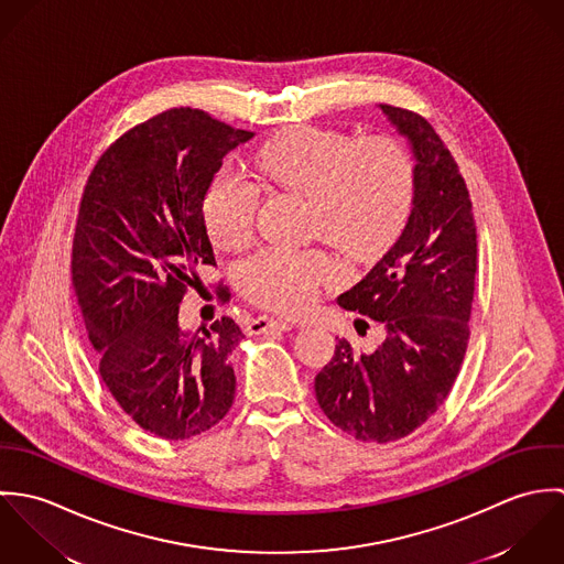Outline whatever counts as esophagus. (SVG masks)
I'll return each instance as SVG.
<instances>
[{
	"instance_id": "esophagus-1",
	"label": "esophagus",
	"mask_w": 564,
	"mask_h": 564,
	"mask_svg": "<svg viewBox=\"0 0 564 564\" xmlns=\"http://www.w3.org/2000/svg\"><path fill=\"white\" fill-rule=\"evenodd\" d=\"M295 323L286 322V319H278V317H256L253 322L249 323V334H267L271 329H291Z\"/></svg>"
}]
</instances>
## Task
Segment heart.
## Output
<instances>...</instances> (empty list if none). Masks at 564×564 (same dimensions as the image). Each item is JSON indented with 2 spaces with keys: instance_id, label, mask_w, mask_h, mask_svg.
Masks as SVG:
<instances>
[{
  "instance_id": "b5f03b06",
  "label": "heart",
  "mask_w": 564,
  "mask_h": 564,
  "mask_svg": "<svg viewBox=\"0 0 564 564\" xmlns=\"http://www.w3.org/2000/svg\"><path fill=\"white\" fill-rule=\"evenodd\" d=\"M251 173L260 186L306 195L313 235L354 260L376 258L393 245L414 199V164L391 137L356 141L322 128H295L258 152ZM258 206V186L221 166L202 204L213 242L237 249L249 241ZM338 273V262L325 251L273 245L239 262L237 282L258 306L300 313Z\"/></svg>"
}]
</instances>
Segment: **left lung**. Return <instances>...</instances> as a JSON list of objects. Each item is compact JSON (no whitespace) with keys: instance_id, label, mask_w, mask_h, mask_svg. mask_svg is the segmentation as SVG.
Returning a JSON list of instances; mask_svg holds the SVG:
<instances>
[{"instance_id":"obj_1","label":"left lung","mask_w":564,"mask_h":564,"mask_svg":"<svg viewBox=\"0 0 564 564\" xmlns=\"http://www.w3.org/2000/svg\"><path fill=\"white\" fill-rule=\"evenodd\" d=\"M412 145L414 199L402 237L338 304L387 327L371 354L338 338L315 378L323 414L365 443L400 441L447 400L469 343L478 235L460 169L416 112L382 104Z\"/></svg>"}]
</instances>
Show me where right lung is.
Segmentation results:
<instances>
[{"label":"right lung","mask_w":564,"mask_h":564,"mask_svg":"<svg viewBox=\"0 0 564 564\" xmlns=\"http://www.w3.org/2000/svg\"><path fill=\"white\" fill-rule=\"evenodd\" d=\"M251 137L199 108H171L123 132L82 193L72 284L99 376L123 412L164 441L210 430L235 402L228 358L241 327L221 317L193 334L177 315L197 269L217 267L204 193ZM217 295L230 302L228 286Z\"/></svg>","instance_id":"add662e5"}]
</instances>
